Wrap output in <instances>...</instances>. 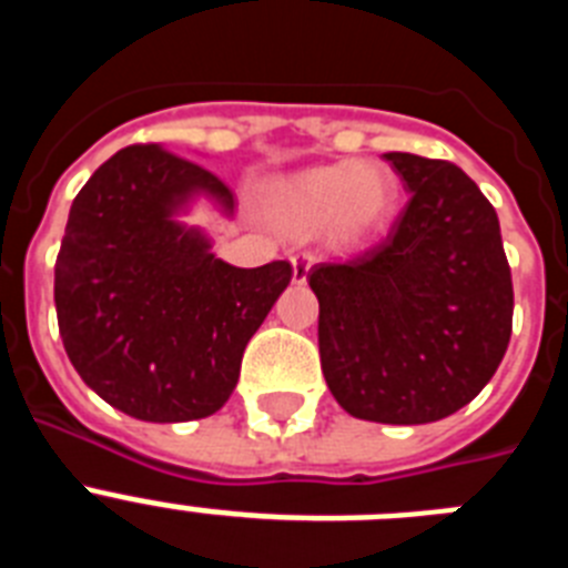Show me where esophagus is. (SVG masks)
I'll return each mask as SVG.
<instances>
[{
    "instance_id": "34e87169",
    "label": "esophagus",
    "mask_w": 568,
    "mask_h": 568,
    "mask_svg": "<svg viewBox=\"0 0 568 568\" xmlns=\"http://www.w3.org/2000/svg\"><path fill=\"white\" fill-rule=\"evenodd\" d=\"M290 261H293V281L295 284H304L310 275V267H313V253H295Z\"/></svg>"
}]
</instances>
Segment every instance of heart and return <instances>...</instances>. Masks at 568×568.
<instances>
[{
  "instance_id": "obj_1",
  "label": "heart",
  "mask_w": 568,
  "mask_h": 568,
  "mask_svg": "<svg viewBox=\"0 0 568 568\" xmlns=\"http://www.w3.org/2000/svg\"><path fill=\"white\" fill-rule=\"evenodd\" d=\"M395 199L398 182L386 168L338 162L278 184L270 199V213L295 239L329 230L338 244H358L384 227Z\"/></svg>"
}]
</instances>
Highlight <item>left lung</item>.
<instances>
[{"instance_id":"left-lung-1","label":"left lung","mask_w":568,"mask_h":568,"mask_svg":"<svg viewBox=\"0 0 568 568\" xmlns=\"http://www.w3.org/2000/svg\"><path fill=\"white\" fill-rule=\"evenodd\" d=\"M384 159L409 190L389 235L307 275L321 369L353 418L433 424L469 404L504 361L509 261L498 213L464 170L415 153Z\"/></svg>"}]
</instances>
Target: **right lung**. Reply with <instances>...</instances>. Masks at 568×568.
I'll return each mask as SVG.
<instances>
[{
  "label": "right lung",
  "instance_id": "add662e5",
  "mask_svg": "<svg viewBox=\"0 0 568 568\" xmlns=\"http://www.w3.org/2000/svg\"><path fill=\"white\" fill-rule=\"evenodd\" d=\"M233 193L202 164L130 144L73 199L57 255L59 335L84 384L150 424L207 418L239 384L244 346L293 278L290 261L233 267L173 219Z\"/></svg>",
  "mask_w": 568,
  "mask_h": 568
}]
</instances>
